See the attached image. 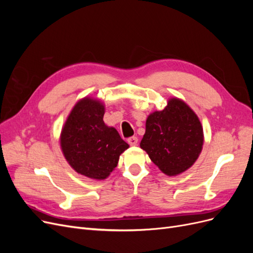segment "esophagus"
<instances>
[{
	"mask_svg": "<svg viewBox=\"0 0 253 253\" xmlns=\"http://www.w3.org/2000/svg\"><path fill=\"white\" fill-rule=\"evenodd\" d=\"M127 142H128L129 145L135 147V145H137V143H138V138H137V137H135V136H133V137H131V138L127 139Z\"/></svg>",
	"mask_w": 253,
	"mask_h": 253,
	"instance_id": "34e87169",
	"label": "esophagus"
}]
</instances>
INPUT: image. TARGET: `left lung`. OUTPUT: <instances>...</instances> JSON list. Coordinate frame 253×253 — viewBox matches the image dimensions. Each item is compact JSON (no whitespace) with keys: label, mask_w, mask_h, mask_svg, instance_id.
<instances>
[{"label":"left lung","mask_w":253,"mask_h":253,"mask_svg":"<svg viewBox=\"0 0 253 253\" xmlns=\"http://www.w3.org/2000/svg\"><path fill=\"white\" fill-rule=\"evenodd\" d=\"M203 144V126L197 115L185 101L174 97L163 111L148 116L140 148L163 173L176 176L194 165Z\"/></svg>","instance_id":"obj_1"}]
</instances>
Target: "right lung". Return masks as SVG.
<instances>
[{
    "label": "right lung",
    "instance_id": "add662e5",
    "mask_svg": "<svg viewBox=\"0 0 253 253\" xmlns=\"http://www.w3.org/2000/svg\"><path fill=\"white\" fill-rule=\"evenodd\" d=\"M105 105L84 97L74 105L60 134V147L73 169L85 177L108 178L129 145L103 121Z\"/></svg>",
    "mask_w": 253,
    "mask_h": 253
}]
</instances>
